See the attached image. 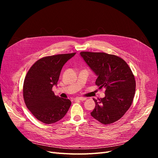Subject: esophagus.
Masks as SVG:
<instances>
[{"instance_id": "esophagus-1", "label": "esophagus", "mask_w": 158, "mask_h": 158, "mask_svg": "<svg viewBox=\"0 0 158 158\" xmlns=\"http://www.w3.org/2000/svg\"><path fill=\"white\" fill-rule=\"evenodd\" d=\"M86 99L85 98H76V100H80V101H85Z\"/></svg>"}]
</instances>
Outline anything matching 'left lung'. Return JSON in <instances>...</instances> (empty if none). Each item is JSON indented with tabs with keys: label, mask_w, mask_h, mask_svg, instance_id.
Here are the masks:
<instances>
[{
	"label": "left lung",
	"mask_w": 158,
	"mask_h": 158,
	"mask_svg": "<svg viewBox=\"0 0 158 158\" xmlns=\"http://www.w3.org/2000/svg\"><path fill=\"white\" fill-rule=\"evenodd\" d=\"M89 67L98 76L95 84L104 88L105 97L97 101L91 113L104 125L119 120L131 106L135 94L136 82L126 62L116 55L106 52H80Z\"/></svg>",
	"instance_id": "obj_1"
}]
</instances>
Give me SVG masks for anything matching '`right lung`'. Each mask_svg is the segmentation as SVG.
<instances>
[{"label": "right lung", "instance_id": "obj_1", "mask_svg": "<svg viewBox=\"0 0 158 158\" xmlns=\"http://www.w3.org/2000/svg\"><path fill=\"white\" fill-rule=\"evenodd\" d=\"M75 52L45 56L36 61L26 76L23 95L26 107L37 119L52 124L63 118L69 111L71 102L55 95L62 68Z\"/></svg>", "mask_w": 158, "mask_h": 158}]
</instances>
